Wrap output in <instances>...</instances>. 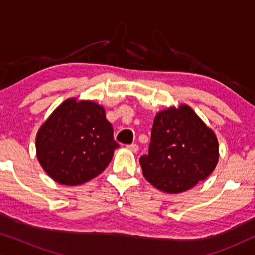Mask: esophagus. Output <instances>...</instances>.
I'll list each match as a JSON object with an SVG mask.
<instances>
[{
    "instance_id": "esophagus-1",
    "label": "esophagus",
    "mask_w": 255,
    "mask_h": 255,
    "mask_svg": "<svg viewBox=\"0 0 255 255\" xmlns=\"http://www.w3.org/2000/svg\"><path fill=\"white\" fill-rule=\"evenodd\" d=\"M127 147H128V149H130V151H131V152H133V153H137V152H138V149H139V147H138V145H137V144H131V145H128Z\"/></svg>"
}]
</instances>
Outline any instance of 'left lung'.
<instances>
[{"label":"left lung","instance_id":"obj_1","mask_svg":"<svg viewBox=\"0 0 255 255\" xmlns=\"http://www.w3.org/2000/svg\"><path fill=\"white\" fill-rule=\"evenodd\" d=\"M214 132L187 104L156 114L148 154L141 155L145 179L158 189L179 194L196 186L218 162Z\"/></svg>","mask_w":255,"mask_h":255}]
</instances>
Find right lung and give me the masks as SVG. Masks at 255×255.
Returning a JSON list of instances; mask_svg holds the SVG:
<instances>
[{
	"label": "right lung",
	"mask_w": 255,
	"mask_h": 255,
	"mask_svg": "<svg viewBox=\"0 0 255 255\" xmlns=\"http://www.w3.org/2000/svg\"><path fill=\"white\" fill-rule=\"evenodd\" d=\"M120 145L103 107L68 99L41 125L36 138L37 158L58 183L76 186L107 168Z\"/></svg>",
	"instance_id": "right-lung-1"
}]
</instances>
